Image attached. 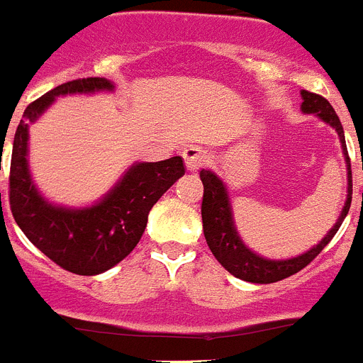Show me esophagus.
Here are the masks:
<instances>
[{"label":"esophagus","mask_w":363,"mask_h":363,"mask_svg":"<svg viewBox=\"0 0 363 363\" xmlns=\"http://www.w3.org/2000/svg\"><path fill=\"white\" fill-rule=\"evenodd\" d=\"M182 156H184L185 165H187L189 171H196V169H200V167H203L205 163L209 162V152H207L203 147L198 145L185 147Z\"/></svg>","instance_id":"esophagus-1"}]
</instances>
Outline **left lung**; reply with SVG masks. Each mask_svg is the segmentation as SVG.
I'll list each match as a JSON object with an SVG mask.
<instances>
[{"label":"left lung","instance_id":"8db88e82","mask_svg":"<svg viewBox=\"0 0 363 363\" xmlns=\"http://www.w3.org/2000/svg\"><path fill=\"white\" fill-rule=\"evenodd\" d=\"M301 98H303L301 111L307 112V114H316V116L322 118L325 123L335 127L336 133H338L340 136V142H342V149H344L345 162H347L349 169V194L344 211H342V216H340V220L336 221V225L327 233V236L318 243V245L313 247V249L307 251L306 255L296 256V258L291 259H265L262 258V256L255 255V252L249 251V249L243 245L238 233L234 229L229 196H227V191L225 187H223V184H221V179L218 178L216 174H213L211 171L200 172L201 184H203L201 220H203V234L205 240H207V245H209L214 258H216L230 274H234V277L240 278V280L251 281V284H274V281H280L284 280V278L293 277L298 271L307 267V265L323 251V247L331 242L333 236L338 233L340 225H342V221L347 216L349 207H351V160H349L344 127L340 123L338 114H336L335 108L331 107V104H329L323 96L314 94V92L309 91H301Z\"/></svg>","mask_w":363,"mask_h":363}]
</instances>
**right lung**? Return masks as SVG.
Instances as JSON below:
<instances>
[{
	"label": "right lung",
	"instance_id": "right-lung-1",
	"mask_svg": "<svg viewBox=\"0 0 363 363\" xmlns=\"http://www.w3.org/2000/svg\"><path fill=\"white\" fill-rule=\"evenodd\" d=\"M112 89L105 78H79L62 83L25 108L12 145L9 203L25 236L65 271L92 277L120 264L142 238L152 205L185 174L179 156L154 163H136L120 184L91 209L52 207L32 185L27 165L28 123L60 94ZM1 205V192H0Z\"/></svg>",
	"mask_w": 363,
	"mask_h": 363
}]
</instances>
